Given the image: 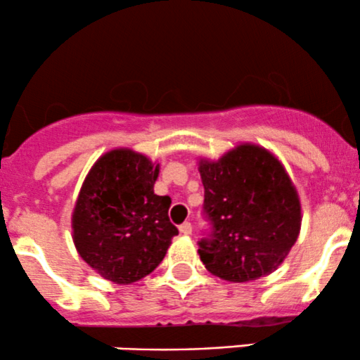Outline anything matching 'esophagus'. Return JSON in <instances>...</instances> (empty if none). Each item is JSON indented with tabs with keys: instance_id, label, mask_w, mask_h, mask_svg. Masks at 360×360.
<instances>
[{
	"instance_id": "esophagus-1",
	"label": "esophagus",
	"mask_w": 360,
	"mask_h": 360,
	"mask_svg": "<svg viewBox=\"0 0 360 360\" xmlns=\"http://www.w3.org/2000/svg\"><path fill=\"white\" fill-rule=\"evenodd\" d=\"M179 232L183 235H191L193 233V225L189 221H184L183 225L179 226Z\"/></svg>"
}]
</instances>
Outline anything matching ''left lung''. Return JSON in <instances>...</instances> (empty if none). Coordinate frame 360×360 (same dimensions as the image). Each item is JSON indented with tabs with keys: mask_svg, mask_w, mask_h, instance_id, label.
<instances>
[{
	"mask_svg": "<svg viewBox=\"0 0 360 360\" xmlns=\"http://www.w3.org/2000/svg\"><path fill=\"white\" fill-rule=\"evenodd\" d=\"M203 213L212 232L201 238L200 259L212 274L249 283L271 274L298 240L301 205L283 164L254 143L218 160H200Z\"/></svg>",
	"mask_w": 360,
	"mask_h": 360,
	"instance_id": "obj_1",
	"label": "left lung"
}]
</instances>
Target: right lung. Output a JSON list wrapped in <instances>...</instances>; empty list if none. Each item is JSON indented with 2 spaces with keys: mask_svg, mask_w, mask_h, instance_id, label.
Returning a JSON list of instances; mask_svg holds the SVG:
<instances>
[{
  "mask_svg": "<svg viewBox=\"0 0 360 360\" xmlns=\"http://www.w3.org/2000/svg\"><path fill=\"white\" fill-rule=\"evenodd\" d=\"M159 164L131 148H115L94 162L72 212V240L101 278L130 284L162 262L177 235L171 198L157 196Z\"/></svg>",
  "mask_w": 360,
  "mask_h": 360,
  "instance_id": "add662e5",
  "label": "right lung"
}]
</instances>
